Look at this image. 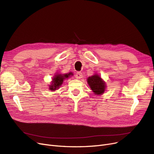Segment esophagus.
<instances>
[{"instance_id": "esophagus-1", "label": "esophagus", "mask_w": 154, "mask_h": 154, "mask_svg": "<svg viewBox=\"0 0 154 154\" xmlns=\"http://www.w3.org/2000/svg\"><path fill=\"white\" fill-rule=\"evenodd\" d=\"M75 77L77 79H80L82 77V73L80 72H77L76 74H75Z\"/></svg>"}]
</instances>
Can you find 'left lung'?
<instances>
[{
  "mask_svg": "<svg viewBox=\"0 0 154 154\" xmlns=\"http://www.w3.org/2000/svg\"><path fill=\"white\" fill-rule=\"evenodd\" d=\"M87 82L92 91L97 95L103 94L106 89V84L98 75H94L87 79Z\"/></svg>",
  "mask_w": 154,
  "mask_h": 154,
  "instance_id": "obj_1",
  "label": "left lung"
}]
</instances>
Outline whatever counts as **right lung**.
<instances>
[{
	"instance_id": "1",
	"label": "right lung",
	"mask_w": 154,
	"mask_h": 154,
	"mask_svg": "<svg viewBox=\"0 0 154 154\" xmlns=\"http://www.w3.org/2000/svg\"><path fill=\"white\" fill-rule=\"evenodd\" d=\"M70 75H72V73H69V74H66L64 75L62 74H57L55 75V77L52 79V85L50 86V90L51 91H55L57 88H58L59 86H60L64 79L68 78Z\"/></svg>"
}]
</instances>
